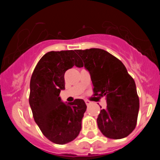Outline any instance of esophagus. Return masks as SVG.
<instances>
[{
  "mask_svg": "<svg viewBox=\"0 0 160 160\" xmlns=\"http://www.w3.org/2000/svg\"><path fill=\"white\" fill-rule=\"evenodd\" d=\"M84 101H85V103H86V104H87V105H89V104H90V103H91V102H90V101H89V100H84Z\"/></svg>",
  "mask_w": 160,
  "mask_h": 160,
  "instance_id": "obj_1",
  "label": "esophagus"
}]
</instances>
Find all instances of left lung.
<instances>
[{
	"label": "left lung",
	"mask_w": 160,
	"mask_h": 160,
	"mask_svg": "<svg viewBox=\"0 0 160 160\" xmlns=\"http://www.w3.org/2000/svg\"><path fill=\"white\" fill-rule=\"evenodd\" d=\"M76 52L83 61L78 67L84 66L89 71L93 95L107 101V108L97 119L98 128L107 138H125L135 129L139 110L135 80L122 61L105 50L93 48Z\"/></svg>",
	"instance_id": "8db88e82"
}]
</instances>
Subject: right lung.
Segmentation results:
<instances>
[{
	"label": "right lung",
	"instance_id": "obj_1",
	"mask_svg": "<svg viewBox=\"0 0 160 160\" xmlns=\"http://www.w3.org/2000/svg\"><path fill=\"white\" fill-rule=\"evenodd\" d=\"M73 66H82L75 50L51 51L40 59L31 77L29 104L33 118L43 135L56 144H66L78 136L87 109L83 100L65 104L59 97L65 89L66 71Z\"/></svg>",
	"mask_w": 160,
	"mask_h": 160
}]
</instances>
